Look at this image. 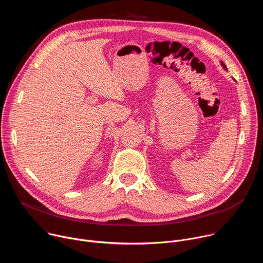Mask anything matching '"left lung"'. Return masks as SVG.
Listing matches in <instances>:
<instances>
[{
  "label": "left lung",
  "instance_id": "8db88e82",
  "mask_svg": "<svg viewBox=\"0 0 263 263\" xmlns=\"http://www.w3.org/2000/svg\"><path fill=\"white\" fill-rule=\"evenodd\" d=\"M220 63H221V65H222V67H223V68H224V69H227V67H226V65H224V64H223V63H222V62H220Z\"/></svg>",
  "mask_w": 263,
  "mask_h": 263
}]
</instances>
